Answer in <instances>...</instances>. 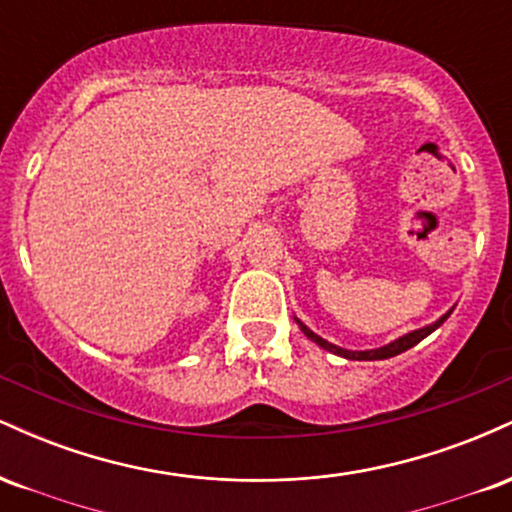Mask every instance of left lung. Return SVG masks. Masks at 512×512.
Returning <instances> with one entry per match:
<instances>
[{
  "instance_id": "1",
  "label": "left lung",
  "mask_w": 512,
  "mask_h": 512,
  "mask_svg": "<svg viewBox=\"0 0 512 512\" xmlns=\"http://www.w3.org/2000/svg\"><path fill=\"white\" fill-rule=\"evenodd\" d=\"M450 313H452V308H450L448 313H445V315H440L436 322H431V325H426V327H419V330H414V332H407V334H402V337H397L395 342H390V344H385V346H378V349H366V351H351V349H342V346H337V344L327 342V339H322L320 334H315L313 330H310L308 325H305V322L298 320L296 315H293V320H296V325L301 327V332L305 334V337L310 339V342H315L317 346H320V349L330 351V354H337V356H342V358H349V361H383V358H392V356L402 354V351H407V349H411V346H416V344H419L421 339H426L428 334H431V332H436L438 327L443 325L445 320H448Z\"/></svg>"
}]
</instances>
